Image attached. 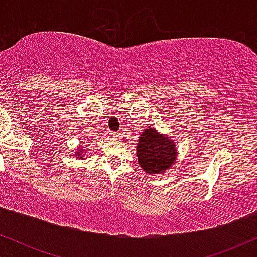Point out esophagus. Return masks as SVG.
Wrapping results in <instances>:
<instances>
[{
    "label": "esophagus",
    "mask_w": 257,
    "mask_h": 257,
    "mask_svg": "<svg viewBox=\"0 0 257 257\" xmlns=\"http://www.w3.org/2000/svg\"><path fill=\"white\" fill-rule=\"evenodd\" d=\"M111 137L113 138V139H117V138L120 137V134H119V133H117V132H112L111 133Z\"/></svg>",
    "instance_id": "1"
}]
</instances>
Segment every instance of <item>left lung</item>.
<instances>
[{
  "mask_svg": "<svg viewBox=\"0 0 257 257\" xmlns=\"http://www.w3.org/2000/svg\"><path fill=\"white\" fill-rule=\"evenodd\" d=\"M138 162L144 172L161 174L176 161V147L167 135L159 134L153 128L145 129L139 137L137 146Z\"/></svg>",
  "mask_w": 257,
  "mask_h": 257,
  "instance_id": "left-lung-1",
  "label": "left lung"
}]
</instances>
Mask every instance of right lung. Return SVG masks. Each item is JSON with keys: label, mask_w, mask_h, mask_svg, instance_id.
Segmentation results:
<instances>
[{"label": "right lung", "mask_w": 257, "mask_h": 257, "mask_svg": "<svg viewBox=\"0 0 257 257\" xmlns=\"http://www.w3.org/2000/svg\"><path fill=\"white\" fill-rule=\"evenodd\" d=\"M83 151H84L83 149H78V150H77V152H76V153H77V155H76V156H77V158H82V155H83ZM79 155L81 156V158L79 157Z\"/></svg>", "instance_id": "obj_1"}]
</instances>
